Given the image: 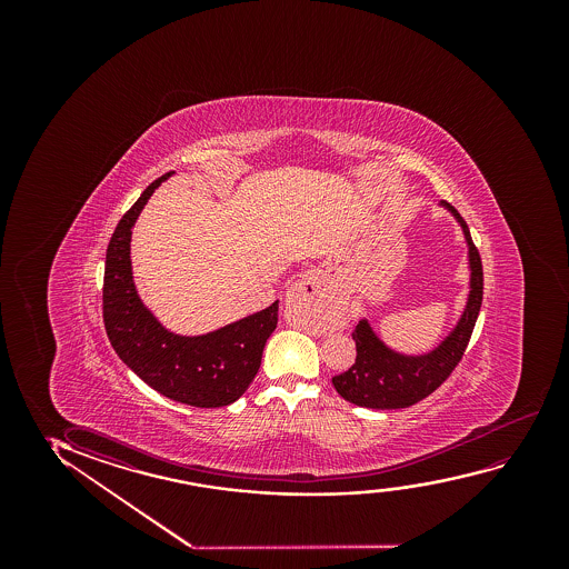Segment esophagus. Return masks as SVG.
I'll return each mask as SVG.
<instances>
[{"mask_svg":"<svg viewBox=\"0 0 569 569\" xmlns=\"http://www.w3.org/2000/svg\"><path fill=\"white\" fill-rule=\"evenodd\" d=\"M288 296L303 297L305 301H309V305L317 312L330 311V307H332L330 299L322 293L319 281L311 278V276H305L301 280L296 281L289 289Z\"/></svg>","mask_w":569,"mask_h":569,"instance_id":"34e87169","label":"esophagus"}]
</instances>
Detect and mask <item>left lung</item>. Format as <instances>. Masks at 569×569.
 <instances>
[{
  "label": "left lung",
  "mask_w": 569,
  "mask_h": 569,
  "mask_svg": "<svg viewBox=\"0 0 569 569\" xmlns=\"http://www.w3.org/2000/svg\"><path fill=\"white\" fill-rule=\"evenodd\" d=\"M439 206L451 211L459 221L468 244V268H470V291L465 311L457 327L445 336L443 342L421 356H406L395 351L375 335L369 320H359L353 330L356 340V363L342 375L332 377V385L340 397L348 402L375 410H397L420 402L429 397L441 382L459 366L468 340L475 330L478 312L482 307L483 273L482 260L472 242L467 221L451 203L441 200Z\"/></svg>",
  "instance_id": "1"
}]
</instances>
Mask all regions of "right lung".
Returning a JSON list of instances; mask_svg holds the SVG:
<instances>
[{"instance_id": "1", "label": "right lung", "mask_w": 569, "mask_h": 569, "mask_svg": "<svg viewBox=\"0 0 569 569\" xmlns=\"http://www.w3.org/2000/svg\"><path fill=\"white\" fill-rule=\"evenodd\" d=\"M167 172L151 182L110 237L102 283V319L118 358L174 402L196 408L233 405L249 389L262 361L266 340L278 325V303L200 336H180L141 303L133 286L132 227Z\"/></svg>"}]
</instances>
